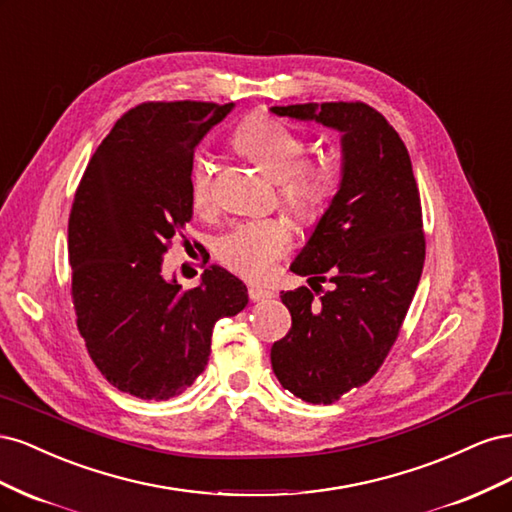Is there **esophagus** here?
<instances>
[{"instance_id":"obj_1","label":"esophagus","mask_w":512,"mask_h":512,"mask_svg":"<svg viewBox=\"0 0 512 512\" xmlns=\"http://www.w3.org/2000/svg\"><path fill=\"white\" fill-rule=\"evenodd\" d=\"M247 294H250V299H252V301H265V299L275 297L273 290H269V288H262V286H250V288H247Z\"/></svg>"}]
</instances>
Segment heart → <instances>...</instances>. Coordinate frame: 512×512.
Here are the masks:
<instances>
[{
  "label": "heart",
  "mask_w": 512,
  "mask_h": 512,
  "mask_svg": "<svg viewBox=\"0 0 512 512\" xmlns=\"http://www.w3.org/2000/svg\"><path fill=\"white\" fill-rule=\"evenodd\" d=\"M232 143L247 158L280 179V200L305 224H316L327 213L339 166L333 153L307 156L309 138L303 130L271 115L247 117L232 134ZM215 164L207 153L196 156L190 170V198L194 209H207L213 198ZM292 245V230L282 218L243 220L215 241V258L245 280H265L275 262Z\"/></svg>",
  "instance_id": "b5f03b06"
}]
</instances>
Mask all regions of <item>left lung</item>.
Here are the masks:
<instances>
[{
    "instance_id": "obj_1",
    "label": "left lung",
    "mask_w": 512,
    "mask_h": 512,
    "mask_svg": "<svg viewBox=\"0 0 512 512\" xmlns=\"http://www.w3.org/2000/svg\"><path fill=\"white\" fill-rule=\"evenodd\" d=\"M271 111L342 132V183L290 265L314 282L329 273L333 286L282 292L292 324L271 348L284 389L309 404H333L374 378L397 342L425 262L421 194L404 141L369 104L307 102Z\"/></svg>"
}]
</instances>
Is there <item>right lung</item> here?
Listing matches in <instances>:
<instances>
[{
	"label": "right lung",
	"mask_w": 512,
	"mask_h": 512,
	"mask_svg": "<svg viewBox=\"0 0 512 512\" xmlns=\"http://www.w3.org/2000/svg\"><path fill=\"white\" fill-rule=\"evenodd\" d=\"M230 108L196 100L130 108L74 194L76 327L102 376L138 399L164 401L192 386L209 361L215 322L247 305L245 284L222 267L205 269L194 288L162 277L164 254L192 220L194 147Z\"/></svg>",
	"instance_id": "obj_1"
}]
</instances>
